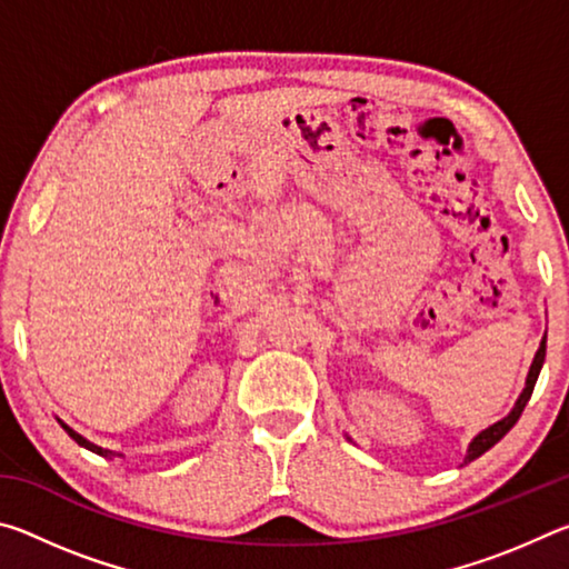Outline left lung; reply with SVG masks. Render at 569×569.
Masks as SVG:
<instances>
[{
  "label": "left lung",
  "instance_id": "8db88e82",
  "mask_svg": "<svg viewBox=\"0 0 569 569\" xmlns=\"http://www.w3.org/2000/svg\"><path fill=\"white\" fill-rule=\"evenodd\" d=\"M545 353H547V333H545V339L539 341V349H537V353H535V359H532V366H529V373H527V381H525V389H522V393H519L517 397V401H515V407H512V411L507 413L505 419H499V421H495L492 427H487V429H481L479 435L469 441V447H467V457H465V465H469V461H475L477 457H481L485 455L487 449H492L499 439H502L509 429L515 427L517 423V419L522 417V411H525V407H527V401H529V397H532V391H535V383H537V377H539V371H542V363H545ZM351 439V437H349Z\"/></svg>",
  "mask_w": 569,
  "mask_h": 569
}]
</instances>
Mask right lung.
Wrapping results in <instances>:
<instances>
[{
	"mask_svg": "<svg viewBox=\"0 0 569 569\" xmlns=\"http://www.w3.org/2000/svg\"><path fill=\"white\" fill-rule=\"evenodd\" d=\"M57 421H60V419H57ZM62 423V429L67 431V435H70L74 441H77V445H80V447H84V449H90V451H94V455H100V457H104V459H114V457H122V451H112V449H102V447H98V445H92V441L90 439H84L82 435H77V431L74 429H70V427H67V423L64 421H60Z\"/></svg>",
	"mask_w": 569,
	"mask_h": 569,
	"instance_id": "add662e5",
	"label": "right lung"
}]
</instances>
